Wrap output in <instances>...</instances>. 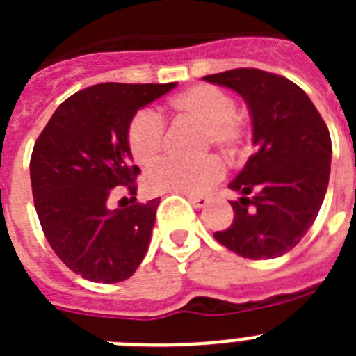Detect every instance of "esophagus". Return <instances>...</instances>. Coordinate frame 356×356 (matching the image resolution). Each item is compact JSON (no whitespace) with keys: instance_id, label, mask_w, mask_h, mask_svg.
<instances>
[{"instance_id":"34e87169","label":"esophagus","mask_w":356,"mask_h":356,"mask_svg":"<svg viewBox=\"0 0 356 356\" xmlns=\"http://www.w3.org/2000/svg\"><path fill=\"white\" fill-rule=\"evenodd\" d=\"M187 197H188V201H191V203L196 207V209H203V207L209 203V197L207 196H193V194H187Z\"/></svg>"}]
</instances>
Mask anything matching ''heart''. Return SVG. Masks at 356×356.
Masks as SVG:
<instances>
[{
  "instance_id": "b5f03b06",
  "label": "heart",
  "mask_w": 356,
  "mask_h": 356,
  "mask_svg": "<svg viewBox=\"0 0 356 356\" xmlns=\"http://www.w3.org/2000/svg\"><path fill=\"white\" fill-rule=\"evenodd\" d=\"M180 115L193 119L203 127L201 144L235 153L244 140V121L235 112L234 97L210 83H197L169 102ZM127 143L134 160L149 165L162 153L163 121L151 110H140L131 118L127 131ZM225 175V165L216 155L197 160L168 159L155 163L144 176L149 193L201 194Z\"/></svg>"
}]
</instances>
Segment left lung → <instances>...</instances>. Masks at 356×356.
Listing matches in <instances>:
<instances>
[{
    "mask_svg": "<svg viewBox=\"0 0 356 356\" xmlns=\"http://www.w3.org/2000/svg\"><path fill=\"white\" fill-rule=\"evenodd\" d=\"M246 102L254 155L228 187L234 222L213 237L244 259L289 253L319 213L330 180L332 139L310 97L291 80L260 69H232L203 78Z\"/></svg>",
    "mask_w": 356,
    "mask_h": 356,
    "instance_id": "obj_1",
    "label": "left lung"
}]
</instances>
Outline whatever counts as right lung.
<instances>
[{"instance_id":"right-lung-1","label":"right lung","mask_w":356,"mask_h":356,"mask_svg":"<svg viewBox=\"0 0 356 356\" xmlns=\"http://www.w3.org/2000/svg\"><path fill=\"white\" fill-rule=\"evenodd\" d=\"M172 83H97L55 110L30 160L33 203L56 257L81 278L118 284L140 266L160 197L110 210L112 188L137 196L127 131L137 110ZM135 200V197H134Z\"/></svg>"}]
</instances>
